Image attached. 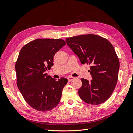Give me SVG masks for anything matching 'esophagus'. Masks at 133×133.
<instances>
[{
	"label": "esophagus",
	"mask_w": 133,
	"mask_h": 133,
	"mask_svg": "<svg viewBox=\"0 0 133 133\" xmlns=\"http://www.w3.org/2000/svg\"><path fill=\"white\" fill-rule=\"evenodd\" d=\"M74 79V78L72 77H69L67 78V79H68L69 82H71V81Z\"/></svg>",
	"instance_id": "34e87169"
}]
</instances>
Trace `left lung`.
<instances>
[{
  "instance_id": "1",
  "label": "left lung",
  "mask_w": 133,
  "mask_h": 133,
  "mask_svg": "<svg viewBox=\"0 0 133 133\" xmlns=\"http://www.w3.org/2000/svg\"><path fill=\"white\" fill-rule=\"evenodd\" d=\"M67 44L82 64L90 65L92 79H81L78 90L80 98L90 104H99L111 95L116 86L119 61L113 46L107 39L94 34L81 35L66 39Z\"/></svg>"
}]
</instances>
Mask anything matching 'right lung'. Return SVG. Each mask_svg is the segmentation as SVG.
Listing matches in <instances>:
<instances>
[{"instance_id": "1", "label": "right lung", "mask_w": 133, "mask_h": 133, "mask_svg": "<svg viewBox=\"0 0 133 133\" xmlns=\"http://www.w3.org/2000/svg\"><path fill=\"white\" fill-rule=\"evenodd\" d=\"M66 45L63 39H37L20 51L15 64L17 86L24 100L40 111L58 105L67 79L56 81L46 71L53 66L55 53Z\"/></svg>"}]
</instances>
